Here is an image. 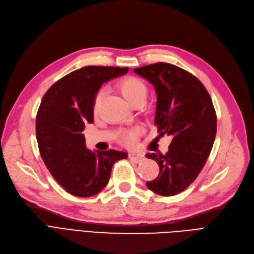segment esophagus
Masks as SVG:
<instances>
[{
  "label": "esophagus",
  "mask_w": 254,
  "mask_h": 254,
  "mask_svg": "<svg viewBox=\"0 0 254 254\" xmlns=\"http://www.w3.org/2000/svg\"><path fill=\"white\" fill-rule=\"evenodd\" d=\"M128 158L130 159V160H133L136 163L142 162L144 160V156L141 155V154H138V153H129Z\"/></svg>",
  "instance_id": "1"
}]
</instances>
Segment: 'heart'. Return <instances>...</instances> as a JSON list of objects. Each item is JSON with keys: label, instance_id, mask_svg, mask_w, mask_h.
<instances>
[{"label": "heart", "instance_id": "1", "mask_svg": "<svg viewBox=\"0 0 254 254\" xmlns=\"http://www.w3.org/2000/svg\"><path fill=\"white\" fill-rule=\"evenodd\" d=\"M118 89L120 90L122 96L129 103L133 105L134 102L138 100H145L147 95V88L146 84L141 80L135 76H127L122 78L118 82ZM103 97L102 91L98 92L94 99V111H97L100 102ZM139 134L138 129H128L122 134V141L127 145H133L135 144L137 136Z\"/></svg>", "mask_w": 254, "mask_h": 254}]
</instances>
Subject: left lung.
Wrapping results in <instances>:
<instances>
[{
    "label": "left lung",
    "mask_w": 254,
    "mask_h": 254,
    "mask_svg": "<svg viewBox=\"0 0 254 254\" xmlns=\"http://www.w3.org/2000/svg\"><path fill=\"white\" fill-rule=\"evenodd\" d=\"M151 82L157 94L155 126L159 136H172L165 155L146 154L159 165V175L146 186L155 193L175 195L198 177L212 148L217 115L203 83L172 64L157 63L134 70Z\"/></svg>",
    "instance_id": "obj_1"
}]
</instances>
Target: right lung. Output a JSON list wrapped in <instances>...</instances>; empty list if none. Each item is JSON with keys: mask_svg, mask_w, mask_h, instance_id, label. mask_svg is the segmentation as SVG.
Segmentation results:
<instances>
[{"mask_svg": "<svg viewBox=\"0 0 254 254\" xmlns=\"http://www.w3.org/2000/svg\"><path fill=\"white\" fill-rule=\"evenodd\" d=\"M128 68L87 65L56 81L44 95L35 129L45 165L63 189L87 198L107 186L112 167L126 152H92L81 133L94 121V99L103 82L127 73Z\"/></svg>", "mask_w": 254, "mask_h": 254, "instance_id": "obj_1", "label": "right lung"}]
</instances>
